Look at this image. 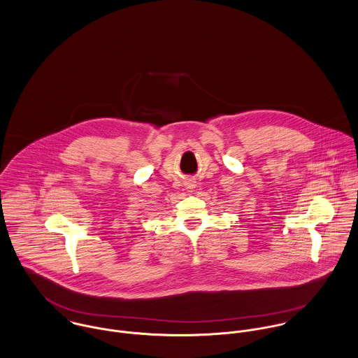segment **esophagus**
<instances>
[{"label":"esophagus","mask_w":358,"mask_h":358,"mask_svg":"<svg viewBox=\"0 0 358 358\" xmlns=\"http://www.w3.org/2000/svg\"><path fill=\"white\" fill-rule=\"evenodd\" d=\"M185 185H187V188H188V189H194V188H195V181L189 180V181H187V184H185Z\"/></svg>","instance_id":"34e87169"}]
</instances>
